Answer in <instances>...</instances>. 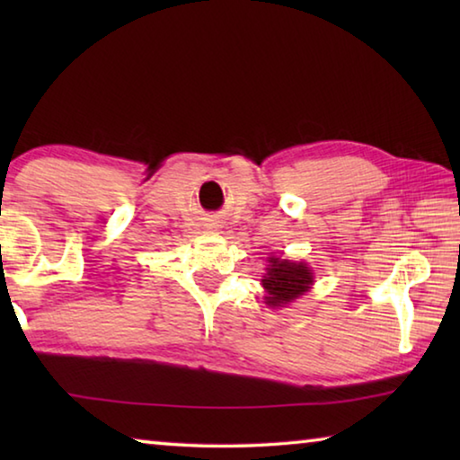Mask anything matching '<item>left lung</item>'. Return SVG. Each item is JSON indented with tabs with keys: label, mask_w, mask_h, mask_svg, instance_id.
I'll use <instances>...</instances> for the list:
<instances>
[{
	"label": "left lung",
	"mask_w": 460,
	"mask_h": 460,
	"mask_svg": "<svg viewBox=\"0 0 460 460\" xmlns=\"http://www.w3.org/2000/svg\"><path fill=\"white\" fill-rule=\"evenodd\" d=\"M270 263L271 266L268 268V274L261 279L268 292L266 305L270 306L288 305V302L305 294L310 284H313V274H310L305 263H294L278 258H270Z\"/></svg>",
	"instance_id": "left-lung-1"
}]
</instances>
